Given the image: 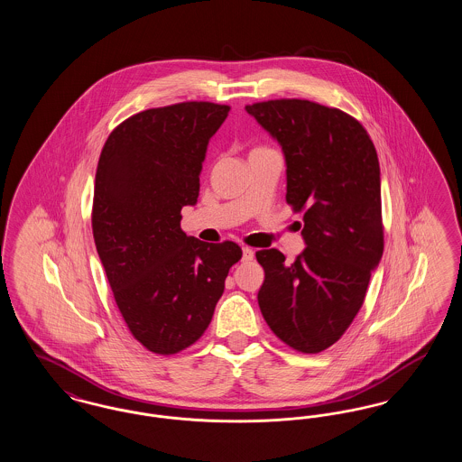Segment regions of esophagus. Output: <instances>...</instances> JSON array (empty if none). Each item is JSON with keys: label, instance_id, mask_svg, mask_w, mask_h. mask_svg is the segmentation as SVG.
Masks as SVG:
<instances>
[{"label": "esophagus", "instance_id": "esophagus-1", "mask_svg": "<svg viewBox=\"0 0 462 462\" xmlns=\"http://www.w3.org/2000/svg\"><path fill=\"white\" fill-rule=\"evenodd\" d=\"M254 251L251 247H242V262H253Z\"/></svg>", "mask_w": 462, "mask_h": 462}]
</instances>
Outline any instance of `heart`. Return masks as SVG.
<instances>
[{"mask_svg": "<svg viewBox=\"0 0 462 462\" xmlns=\"http://www.w3.org/2000/svg\"><path fill=\"white\" fill-rule=\"evenodd\" d=\"M258 149H263V147H258Z\"/></svg>", "mask_w": 462, "mask_h": 462, "instance_id": "obj_1", "label": "heart"}]
</instances>
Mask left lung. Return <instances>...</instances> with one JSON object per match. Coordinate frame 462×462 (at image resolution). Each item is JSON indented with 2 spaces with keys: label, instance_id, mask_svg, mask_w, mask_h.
<instances>
[{
  "label": "left lung",
  "instance_id": "1",
  "mask_svg": "<svg viewBox=\"0 0 462 462\" xmlns=\"http://www.w3.org/2000/svg\"><path fill=\"white\" fill-rule=\"evenodd\" d=\"M245 110L282 145L286 202L303 213L307 242L291 264L275 247L256 253L258 305L289 348L324 352L352 326L383 256L377 152L360 121L336 107L279 98Z\"/></svg>",
  "mask_w": 462,
  "mask_h": 462
}]
</instances>
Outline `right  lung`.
Instances as JSON below:
<instances>
[{
	"label": "right lung",
	"mask_w": 462,
	"mask_h": 462,
	"mask_svg": "<svg viewBox=\"0 0 462 462\" xmlns=\"http://www.w3.org/2000/svg\"><path fill=\"white\" fill-rule=\"evenodd\" d=\"M230 106L180 102L133 114L110 132L95 175L91 228L116 305L133 337L157 355L208 329L239 244L180 228L196 204L209 138Z\"/></svg>",
	"instance_id": "1"
}]
</instances>
